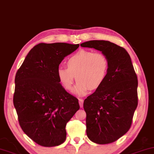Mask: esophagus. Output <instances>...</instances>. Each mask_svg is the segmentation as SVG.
Instances as JSON below:
<instances>
[{
    "label": "esophagus",
    "instance_id": "1",
    "mask_svg": "<svg viewBox=\"0 0 154 154\" xmlns=\"http://www.w3.org/2000/svg\"><path fill=\"white\" fill-rule=\"evenodd\" d=\"M83 99L82 98H79V106L82 108L83 106Z\"/></svg>",
    "mask_w": 154,
    "mask_h": 154
}]
</instances>
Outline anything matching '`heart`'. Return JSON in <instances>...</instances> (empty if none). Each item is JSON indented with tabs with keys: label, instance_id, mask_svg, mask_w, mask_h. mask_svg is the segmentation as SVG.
I'll use <instances>...</instances> for the list:
<instances>
[{
	"label": "heart",
	"instance_id": "1",
	"mask_svg": "<svg viewBox=\"0 0 154 154\" xmlns=\"http://www.w3.org/2000/svg\"><path fill=\"white\" fill-rule=\"evenodd\" d=\"M67 67H59L57 76L63 88L70 91L77 79L75 94L84 96L89 90L98 89L107 79L110 70L109 60L101 52L79 50L67 58Z\"/></svg>",
	"mask_w": 154,
	"mask_h": 154
}]
</instances>
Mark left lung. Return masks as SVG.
<instances>
[{
    "label": "left lung",
    "instance_id": "8db88e82",
    "mask_svg": "<svg viewBox=\"0 0 154 154\" xmlns=\"http://www.w3.org/2000/svg\"><path fill=\"white\" fill-rule=\"evenodd\" d=\"M82 47L101 51L109 60L110 70L101 87L84 101L87 134L98 144L114 142L126 134L138 104V80L129 53L103 40L82 43Z\"/></svg>",
    "mask_w": 154,
    "mask_h": 154
}]
</instances>
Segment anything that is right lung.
<instances>
[{"label": "right lung", "instance_id": "obj_1", "mask_svg": "<svg viewBox=\"0 0 154 154\" xmlns=\"http://www.w3.org/2000/svg\"><path fill=\"white\" fill-rule=\"evenodd\" d=\"M79 46L41 43L31 49L16 73L13 103L20 125L41 146L63 144L67 122L79 109L78 99L65 91L57 76L62 60Z\"/></svg>", "mask_w": 154, "mask_h": 154}]
</instances>
